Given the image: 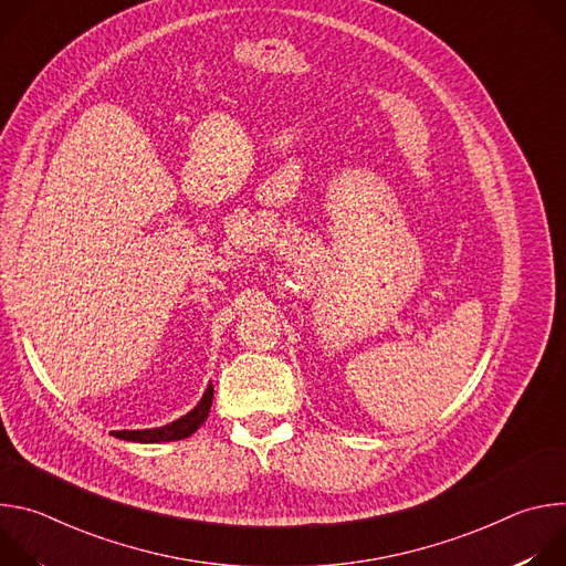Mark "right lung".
I'll return each mask as SVG.
<instances>
[{
    "label": "right lung",
    "mask_w": 566,
    "mask_h": 566,
    "mask_svg": "<svg viewBox=\"0 0 566 566\" xmlns=\"http://www.w3.org/2000/svg\"><path fill=\"white\" fill-rule=\"evenodd\" d=\"M212 385H208V389L203 391L199 406L195 410H190L186 417L164 426V428H151V430H118L112 432L116 439L123 441H136V443H160V441H179V439H188L190 434H195L201 423L208 419L210 415V406H212Z\"/></svg>",
    "instance_id": "1"
}]
</instances>
